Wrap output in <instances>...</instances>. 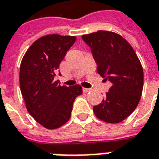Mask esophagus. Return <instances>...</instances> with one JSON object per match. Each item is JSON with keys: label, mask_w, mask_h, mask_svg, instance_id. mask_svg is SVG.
Segmentation results:
<instances>
[{"label": "esophagus", "mask_w": 159, "mask_h": 159, "mask_svg": "<svg viewBox=\"0 0 159 159\" xmlns=\"http://www.w3.org/2000/svg\"><path fill=\"white\" fill-rule=\"evenodd\" d=\"M91 89H86V88H83V91L84 93H88V92H90L91 91Z\"/></svg>", "instance_id": "esophagus-1"}]
</instances>
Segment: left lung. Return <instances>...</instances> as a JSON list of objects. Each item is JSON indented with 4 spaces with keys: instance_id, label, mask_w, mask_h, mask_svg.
<instances>
[{
    "instance_id": "obj_1",
    "label": "left lung",
    "mask_w": 159,
    "mask_h": 159,
    "mask_svg": "<svg viewBox=\"0 0 159 159\" xmlns=\"http://www.w3.org/2000/svg\"><path fill=\"white\" fill-rule=\"evenodd\" d=\"M97 64V72L112 85L101 103L94 106L99 119L117 123L135 110L143 89V69L129 42L117 33L99 30L83 35Z\"/></svg>"
}]
</instances>
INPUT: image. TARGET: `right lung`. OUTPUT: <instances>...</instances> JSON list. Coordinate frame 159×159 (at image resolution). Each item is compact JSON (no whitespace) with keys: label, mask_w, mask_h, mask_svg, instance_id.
I'll list each match as a JSON object with an SVG mask.
<instances>
[{"label":"right lung","mask_w":159,"mask_h":159,"mask_svg":"<svg viewBox=\"0 0 159 159\" xmlns=\"http://www.w3.org/2000/svg\"><path fill=\"white\" fill-rule=\"evenodd\" d=\"M76 36H42L26 51L20 65V90L29 113L48 129L64 125L71 116L73 102L82 94L80 85L60 86L54 77ZM60 76V73H59Z\"/></svg>","instance_id":"obj_1"}]
</instances>
